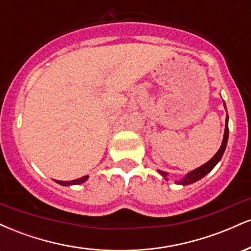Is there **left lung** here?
I'll use <instances>...</instances> for the list:
<instances>
[{
  "label": "left lung",
  "mask_w": 251,
  "mask_h": 251,
  "mask_svg": "<svg viewBox=\"0 0 251 251\" xmlns=\"http://www.w3.org/2000/svg\"><path fill=\"white\" fill-rule=\"evenodd\" d=\"M224 107H226V103H224ZM227 137H229V128H227V116H226V131H224V137H223V142H222V145L220 150H218V152L216 153L214 157L211 158V159L209 160L208 163H205L204 165H201V168L194 170V171L189 172L188 175L185 176V177L183 178V179L177 181V184H180V185H189V184H192L195 183V181L200 180L201 178H203L204 176H206L209 174L210 171H211L212 169L215 168L216 164L221 160L222 155H223L224 151H226V143H227ZM160 174L164 176V178L166 179V176L168 174L166 172H163V171H159Z\"/></svg>",
  "instance_id": "left-lung-1"
}]
</instances>
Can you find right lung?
Masks as SVG:
<instances>
[{
	"label": "right lung",
	"instance_id": "1",
	"mask_svg": "<svg viewBox=\"0 0 251 251\" xmlns=\"http://www.w3.org/2000/svg\"><path fill=\"white\" fill-rule=\"evenodd\" d=\"M87 179H88V176H83V177H81V178H77V179H74L71 181H63V180H55V181L56 183L61 184V185H75V184L85 183Z\"/></svg>",
	"mask_w": 251,
	"mask_h": 251
}]
</instances>
